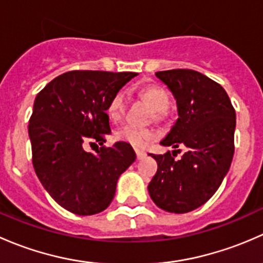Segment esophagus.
Here are the masks:
<instances>
[{"mask_svg": "<svg viewBox=\"0 0 263 263\" xmlns=\"http://www.w3.org/2000/svg\"><path fill=\"white\" fill-rule=\"evenodd\" d=\"M145 155H146V154H145L144 151L136 150V158H137V160H141V159H144Z\"/></svg>", "mask_w": 263, "mask_h": 263, "instance_id": "34e87169", "label": "esophagus"}]
</instances>
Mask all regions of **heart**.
Listing matches in <instances>:
<instances>
[{"label": "heart", "instance_id": "heart-1", "mask_svg": "<svg viewBox=\"0 0 263 263\" xmlns=\"http://www.w3.org/2000/svg\"><path fill=\"white\" fill-rule=\"evenodd\" d=\"M137 92L154 110V117L156 119H160L169 104V97L165 90L161 89L158 85H145V86L140 87ZM124 104H126V100H124L123 92H117L113 95L107 107V113L109 118L113 121L121 118L124 112ZM116 137L119 141L127 142L131 146L142 148L147 146L148 142L153 141L155 135L147 128H139L132 124H126L116 132Z\"/></svg>", "mask_w": 263, "mask_h": 263}]
</instances>
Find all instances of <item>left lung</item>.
<instances>
[{
	"label": "left lung",
	"instance_id": "obj_1",
	"mask_svg": "<svg viewBox=\"0 0 263 263\" xmlns=\"http://www.w3.org/2000/svg\"><path fill=\"white\" fill-rule=\"evenodd\" d=\"M155 75L172 91L178 110V119L160 145L185 151L179 160L169 151L150 154L158 171L147 190L158 208L174 214L190 213L213 197L229 172L235 110L221 85L197 71L179 68Z\"/></svg>",
	"mask_w": 263,
	"mask_h": 263
}]
</instances>
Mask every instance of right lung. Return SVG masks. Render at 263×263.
Listing matches in <instances>:
<instances>
[{
	"label": "right lung",
	"instance_id": "1",
	"mask_svg": "<svg viewBox=\"0 0 263 263\" xmlns=\"http://www.w3.org/2000/svg\"><path fill=\"white\" fill-rule=\"evenodd\" d=\"M136 72L70 71L53 79L34 100L29 121L33 166L50 197L81 216L112 202L119 176L136 160L129 144L105 147L110 134L107 107ZM86 142H98L97 154Z\"/></svg>",
	"mask_w": 263,
	"mask_h": 263
}]
</instances>
